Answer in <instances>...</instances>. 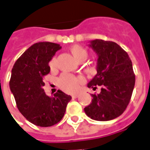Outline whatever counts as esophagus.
I'll use <instances>...</instances> for the list:
<instances>
[{"label": "esophagus", "mask_w": 150, "mask_h": 150, "mask_svg": "<svg viewBox=\"0 0 150 150\" xmlns=\"http://www.w3.org/2000/svg\"><path fill=\"white\" fill-rule=\"evenodd\" d=\"M79 94H73L71 96H72V98H74V99H76V98L79 97Z\"/></svg>", "instance_id": "1"}]
</instances>
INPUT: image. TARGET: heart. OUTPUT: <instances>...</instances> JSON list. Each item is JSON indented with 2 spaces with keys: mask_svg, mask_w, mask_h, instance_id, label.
Instances as JSON below:
<instances>
[{
  "mask_svg": "<svg viewBox=\"0 0 150 150\" xmlns=\"http://www.w3.org/2000/svg\"><path fill=\"white\" fill-rule=\"evenodd\" d=\"M70 50L78 62H80L82 60H85L88 57V51L87 50L83 48V46L79 45H73L70 47ZM56 66V58H53L50 62V68H54ZM83 81L81 78H78L75 75L71 74H62L59 77L58 80V83L60 88L63 91L67 92H74L79 88V83Z\"/></svg>",
  "mask_w": 150,
  "mask_h": 150,
  "instance_id": "b5f03b06",
  "label": "heart"
}]
</instances>
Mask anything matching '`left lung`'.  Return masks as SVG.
I'll use <instances>...</instances> for the list:
<instances>
[{"label": "left lung", "instance_id": "left-lung-1", "mask_svg": "<svg viewBox=\"0 0 150 150\" xmlns=\"http://www.w3.org/2000/svg\"><path fill=\"white\" fill-rule=\"evenodd\" d=\"M88 46L98 56L97 74L88 88L101 86L100 94L84 108L87 116L95 120L107 121L118 117L129 104L135 85L132 61L126 51L114 42L92 40Z\"/></svg>", "mask_w": 150, "mask_h": 150}]
</instances>
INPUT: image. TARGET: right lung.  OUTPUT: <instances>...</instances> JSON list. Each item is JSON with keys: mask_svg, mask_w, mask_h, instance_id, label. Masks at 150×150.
I'll list each match as a JSON object with an SVG mask.
<instances>
[{"mask_svg": "<svg viewBox=\"0 0 150 150\" xmlns=\"http://www.w3.org/2000/svg\"><path fill=\"white\" fill-rule=\"evenodd\" d=\"M60 49L56 43H35L21 54L12 69L9 88L18 110L30 122L40 127L59 123L71 100V96L60 90L48 96L42 89L43 77L50 71L49 62Z\"/></svg>", "mask_w": 150, "mask_h": 150, "instance_id": "1", "label": "right lung"}]
</instances>
